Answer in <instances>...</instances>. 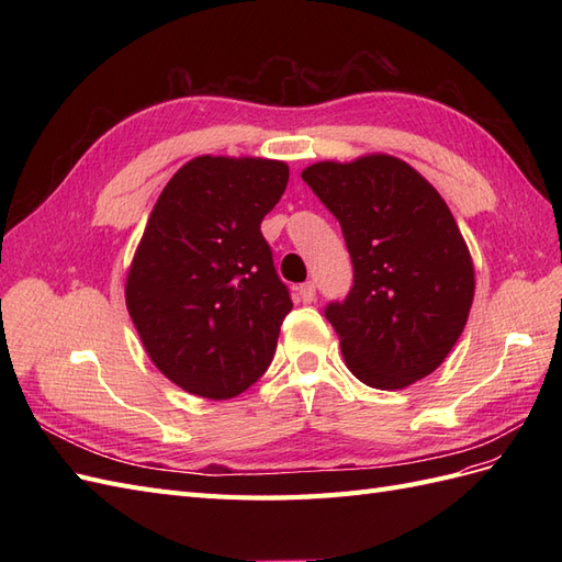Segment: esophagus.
<instances>
[{"label": "esophagus", "mask_w": 562, "mask_h": 562, "mask_svg": "<svg viewBox=\"0 0 562 562\" xmlns=\"http://www.w3.org/2000/svg\"><path fill=\"white\" fill-rule=\"evenodd\" d=\"M297 297H300L304 304H312V302L316 300V283H314V281L302 283V285L297 288Z\"/></svg>", "instance_id": "esophagus-1"}]
</instances>
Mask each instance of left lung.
<instances>
[{"label":"left lung","instance_id":"8db88e82","mask_svg":"<svg viewBox=\"0 0 562 562\" xmlns=\"http://www.w3.org/2000/svg\"><path fill=\"white\" fill-rule=\"evenodd\" d=\"M302 180L337 217L353 262L347 300L326 310L351 375L386 391L431 375L462 335L475 291L448 203L391 155L318 161Z\"/></svg>","mask_w":562,"mask_h":562}]
</instances>
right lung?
Segmentation results:
<instances>
[{
    "label": "right lung",
    "mask_w": 562,
    "mask_h": 562,
    "mask_svg": "<svg viewBox=\"0 0 562 562\" xmlns=\"http://www.w3.org/2000/svg\"><path fill=\"white\" fill-rule=\"evenodd\" d=\"M288 164L201 155L168 180L126 274V310L164 375L211 401L239 396L277 349L288 288L260 232Z\"/></svg>",
    "instance_id": "1"
}]
</instances>
